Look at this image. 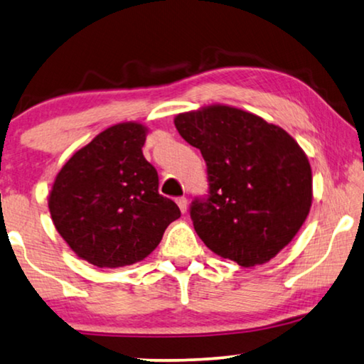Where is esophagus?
Here are the masks:
<instances>
[{
	"label": "esophagus",
	"mask_w": 364,
	"mask_h": 364,
	"mask_svg": "<svg viewBox=\"0 0 364 364\" xmlns=\"http://www.w3.org/2000/svg\"><path fill=\"white\" fill-rule=\"evenodd\" d=\"M176 203H178V205H180L181 213H183V214H186V210H188V199L184 198V196H181V198H178V199H176Z\"/></svg>",
	"instance_id": "34e87169"
}]
</instances>
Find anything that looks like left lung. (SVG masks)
<instances>
[{
    "mask_svg": "<svg viewBox=\"0 0 364 364\" xmlns=\"http://www.w3.org/2000/svg\"><path fill=\"white\" fill-rule=\"evenodd\" d=\"M175 126L208 166V193L189 205L200 240L242 267L268 262L311 209L306 154L286 130L237 107L178 114Z\"/></svg>",
    "mask_w": 364,
    "mask_h": 364,
    "instance_id": "left-lung-1",
    "label": "left lung"
}]
</instances>
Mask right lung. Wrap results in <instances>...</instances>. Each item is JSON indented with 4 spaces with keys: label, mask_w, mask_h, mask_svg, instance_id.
Here are the masks:
<instances>
[{
    "label": "right lung",
    "mask_w": 364,
    "mask_h": 364,
    "mask_svg": "<svg viewBox=\"0 0 364 364\" xmlns=\"http://www.w3.org/2000/svg\"><path fill=\"white\" fill-rule=\"evenodd\" d=\"M145 127L124 122L78 150L58 173L48 209L63 240L97 268L140 262L181 215L159 193V173L145 160Z\"/></svg>",
    "instance_id": "add662e5"
}]
</instances>
